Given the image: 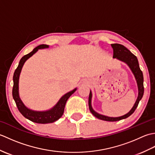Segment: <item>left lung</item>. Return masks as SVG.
Listing matches in <instances>:
<instances>
[{
    "mask_svg": "<svg viewBox=\"0 0 155 155\" xmlns=\"http://www.w3.org/2000/svg\"><path fill=\"white\" fill-rule=\"evenodd\" d=\"M112 47L113 48V58H117L118 60L124 62L125 63H127L128 67H130L131 71L133 72V74L135 77V78L138 84V88H139V96L137 99V101L135 104H134V107H133L129 113H128L124 116H122L120 117H108L104 116L100 114H98L96 113L91 107V98H92V93L91 91L90 92L89 97H88V107H89V110L91 112V113L93 114L94 117L99 118L101 120H106V121H117L120 120L124 118H126L130 116L132 114L134 110H136L137 107H138V104L139 103V101L141 100V98H143V94H144V85H143V72L141 71L140 68L139 67V62H138V59L137 57L134 54H133L127 48H126L124 46L120 44H112Z\"/></svg>",
    "mask_w": 155,
    "mask_h": 155,
    "instance_id": "1",
    "label": "left lung"
}]
</instances>
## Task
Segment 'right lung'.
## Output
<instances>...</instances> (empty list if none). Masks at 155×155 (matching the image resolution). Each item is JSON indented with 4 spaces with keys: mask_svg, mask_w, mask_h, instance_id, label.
Here are the masks:
<instances>
[{
    "mask_svg": "<svg viewBox=\"0 0 155 155\" xmlns=\"http://www.w3.org/2000/svg\"><path fill=\"white\" fill-rule=\"evenodd\" d=\"M48 47V45H39L38 47L35 48L33 49V51L31 52L30 53H28L25 55L24 57H22L21 60H20L18 66L17 68H16V70L14 72V75H13L12 97L15 101L16 107H17L18 110L20 111V113H21L25 118H27V119L31 120L32 122H34V123L40 124L51 123L59 119V118L62 116V114H63L64 107L68 98L74 93L76 90H77V88H75L73 91L69 92V93L64 94V96L59 100L58 103L56 104V106H54L52 109L48 111L37 112L31 110L26 107L24 104L22 103V102L21 101L18 95V79L22 66L24 64L25 61H27L28 58H30L31 56L33 55L38 49Z\"/></svg>",
    "mask_w": 155,
    "mask_h": 155,
    "instance_id": "right-lung-1",
    "label": "right lung"
}]
</instances>
